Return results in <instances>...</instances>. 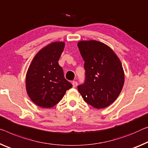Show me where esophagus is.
Here are the masks:
<instances>
[{
  "instance_id": "34e87169",
  "label": "esophagus",
  "mask_w": 148,
  "mask_h": 148,
  "mask_svg": "<svg viewBox=\"0 0 148 148\" xmlns=\"http://www.w3.org/2000/svg\"><path fill=\"white\" fill-rule=\"evenodd\" d=\"M77 85H78V82H75V81L72 82V86H73V88H76Z\"/></svg>"
}]
</instances>
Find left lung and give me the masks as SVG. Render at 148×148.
Here are the masks:
<instances>
[{
	"instance_id": "1",
	"label": "left lung",
	"mask_w": 148,
	"mask_h": 148,
	"mask_svg": "<svg viewBox=\"0 0 148 148\" xmlns=\"http://www.w3.org/2000/svg\"><path fill=\"white\" fill-rule=\"evenodd\" d=\"M84 60L85 82L78 86V91L88 104L102 109L119 97L125 82L123 66L114 51L101 42H78Z\"/></svg>"
}]
</instances>
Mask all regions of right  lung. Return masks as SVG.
I'll return each instance as SVG.
<instances>
[{"label": "right lung", "mask_w": 148, "mask_h": 148, "mask_svg": "<svg viewBox=\"0 0 148 148\" xmlns=\"http://www.w3.org/2000/svg\"><path fill=\"white\" fill-rule=\"evenodd\" d=\"M64 42H53L41 49L33 59L26 74V90L35 104L43 108L57 105L72 85L64 78L58 60Z\"/></svg>", "instance_id": "right-lung-1"}]
</instances>
